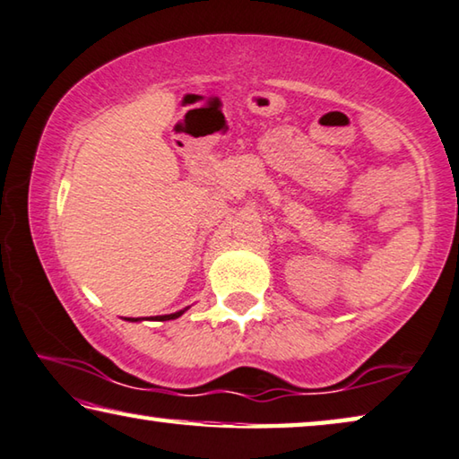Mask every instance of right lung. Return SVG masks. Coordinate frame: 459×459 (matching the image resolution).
Returning a JSON list of instances; mask_svg holds the SVG:
<instances>
[{
	"mask_svg": "<svg viewBox=\"0 0 459 459\" xmlns=\"http://www.w3.org/2000/svg\"><path fill=\"white\" fill-rule=\"evenodd\" d=\"M186 310H179V312H173V315H165V316H155V321H173V318H178L184 315ZM128 321H138V318H128Z\"/></svg>",
	"mask_w": 459,
	"mask_h": 459,
	"instance_id": "obj_1",
	"label": "right lung"
}]
</instances>
